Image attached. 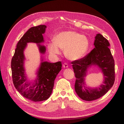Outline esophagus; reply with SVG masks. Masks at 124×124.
Listing matches in <instances>:
<instances>
[{
	"label": "esophagus",
	"instance_id": "obj_1",
	"mask_svg": "<svg viewBox=\"0 0 124 124\" xmlns=\"http://www.w3.org/2000/svg\"><path fill=\"white\" fill-rule=\"evenodd\" d=\"M63 68H68V64H67V63H64L63 64Z\"/></svg>",
	"mask_w": 124,
	"mask_h": 124
}]
</instances>
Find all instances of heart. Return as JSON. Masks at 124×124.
<instances>
[{
	"mask_svg": "<svg viewBox=\"0 0 124 124\" xmlns=\"http://www.w3.org/2000/svg\"><path fill=\"white\" fill-rule=\"evenodd\" d=\"M89 47V40L85 35L73 31L60 33L54 38V43H50L49 51L54 55L60 53L59 48L64 50V54L70 60H77L85 55Z\"/></svg>",
	"mask_w": 124,
	"mask_h": 124,
	"instance_id": "obj_1",
	"label": "heart"
}]
</instances>
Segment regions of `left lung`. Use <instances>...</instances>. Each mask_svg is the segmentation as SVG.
I'll use <instances>...</instances> for the list:
<instances>
[{"instance_id":"obj_1","label":"left lung","mask_w":124,"mask_h":124,"mask_svg":"<svg viewBox=\"0 0 124 124\" xmlns=\"http://www.w3.org/2000/svg\"><path fill=\"white\" fill-rule=\"evenodd\" d=\"M94 45L95 48L84 57L71 62L76 78L75 92L81 99L87 101L104 96L113 86L115 78L114 60L109 48L110 44L108 40L101 34H97ZM92 65H98L104 74V84L97 89H89L84 86V77L87 68Z\"/></svg>"}]
</instances>
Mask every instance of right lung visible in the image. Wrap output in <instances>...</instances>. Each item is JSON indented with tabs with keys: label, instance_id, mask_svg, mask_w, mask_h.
I'll use <instances>...</instances> for the list:
<instances>
[{
	"label": "right lung",
	"instance_id": "1",
	"mask_svg": "<svg viewBox=\"0 0 124 124\" xmlns=\"http://www.w3.org/2000/svg\"><path fill=\"white\" fill-rule=\"evenodd\" d=\"M46 28L45 25H39L29 28L18 41L11 60L12 78L15 87L23 97L34 102L43 101L50 97L54 79L62 69L61 61L53 63L42 62L34 83H28L26 80L23 67V51L27 43L39 44L44 41L43 34ZM38 46L40 52L44 53L46 50L44 46L38 44Z\"/></svg>",
	"mask_w": 124,
	"mask_h": 124
}]
</instances>
